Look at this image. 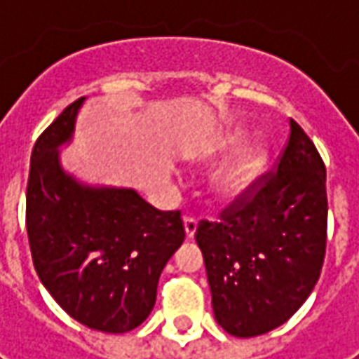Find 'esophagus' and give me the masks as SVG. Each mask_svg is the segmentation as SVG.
I'll return each mask as SVG.
<instances>
[{
	"instance_id": "obj_1",
	"label": "esophagus",
	"mask_w": 359,
	"mask_h": 359,
	"mask_svg": "<svg viewBox=\"0 0 359 359\" xmlns=\"http://www.w3.org/2000/svg\"><path fill=\"white\" fill-rule=\"evenodd\" d=\"M184 226H186L187 238H194V236H196V229H198V219L191 217V215H186V217H184Z\"/></svg>"
}]
</instances>
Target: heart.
Here are the masks:
<instances>
[{"label":"heart","instance_id":"b5f03b06","mask_svg":"<svg viewBox=\"0 0 359 359\" xmlns=\"http://www.w3.org/2000/svg\"><path fill=\"white\" fill-rule=\"evenodd\" d=\"M241 142H243L241 131H228V133L219 135L214 144L205 149V154L200 159L203 163H214L217 159L229 156L231 151H236ZM266 161H268V151L264 145L257 144V142L245 145L224 170H219L212 177L210 191H212L214 200L219 201V203H231V201L241 198L259 177V173L264 172Z\"/></svg>","mask_w":359,"mask_h":359}]
</instances>
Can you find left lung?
<instances>
[{
    "instance_id": "left-lung-1",
    "label": "left lung",
    "mask_w": 359,
    "mask_h": 359,
    "mask_svg": "<svg viewBox=\"0 0 359 359\" xmlns=\"http://www.w3.org/2000/svg\"><path fill=\"white\" fill-rule=\"evenodd\" d=\"M327 238L325 165L290 119L276 170L196 229L217 324L236 338L287 322L320 280Z\"/></svg>"
}]
</instances>
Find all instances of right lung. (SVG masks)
I'll list each match as a JSON object with an SVG mask.
<instances>
[{
	"label": "right lung",
	"mask_w": 359,
	"mask_h": 359,
	"mask_svg": "<svg viewBox=\"0 0 359 359\" xmlns=\"http://www.w3.org/2000/svg\"><path fill=\"white\" fill-rule=\"evenodd\" d=\"M83 100L35 142L25 226L35 271L60 308L91 330L123 334L154 310L161 269L186 229L180 210L159 212L133 189L81 186L63 172L57 147Z\"/></svg>",
	"instance_id": "right-lung-1"
}]
</instances>
